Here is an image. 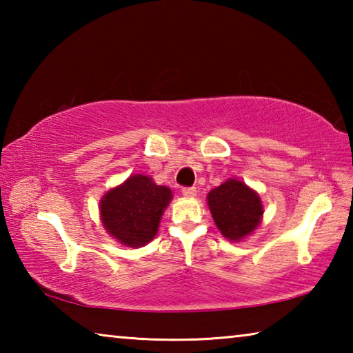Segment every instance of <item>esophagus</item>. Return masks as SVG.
Masks as SVG:
<instances>
[{
	"label": "esophagus",
	"instance_id": "obj_1",
	"mask_svg": "<svg viewBox=\"0 0 353 353\" xmlns=\"http://www.w3.org/2000/svg\"><path fill=\"white\" fill-rule=\"evenodd\" d=\"M182 194L187 196V198H194L196 188L194 187H185V188H182Z\"/></svg>",
	"mask_w": 353,
	"mask_h": 353
}]
</instances>
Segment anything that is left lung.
Instances as JSON below:
<instances>
[{
    "label": "left lung",
    "instance_id": "left-lung-1",
    "mask_svg": "<svg viewBox=\"0 0 353 353\" xmlns=\"http://www.w3.org/2000/svg\"><path fill=\"white\" fill-rule=\"evenodd\" d=\"M214 224L227 240L241 241L260 225L263 204L259 193L236 179H229L207 194Z\"/></svg>",
    "mask_w": 353,
    "mask_h": 353
}]
</instances>
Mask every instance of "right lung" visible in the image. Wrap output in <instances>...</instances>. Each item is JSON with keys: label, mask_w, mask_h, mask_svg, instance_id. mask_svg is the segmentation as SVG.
<instances>
[{"label": "right lung", "mask_w": 353, "mask_h": 353, "mask_svg": "<svg viewBox=\"0 0 353 353\" xmlns=\"http://www.w3.org/2000/svg\"><path fill=\"white\" fill-rule=\"evenodd\" d=\"M171 199L168 187L157 185L149 176L134 174L103 196L101 221L107 234L124 246H145L157 234Z\"/></svg>", "instance_id": "right-lung-1"}]
</instances>
